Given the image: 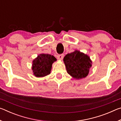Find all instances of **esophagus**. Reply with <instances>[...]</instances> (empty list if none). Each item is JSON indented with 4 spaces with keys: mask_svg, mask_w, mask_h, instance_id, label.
Instances as JSON below:
<instances>
[{
    "mask_svg": "<svg viewBox=\"0 0 121 121\" xmlns=\"http://www.w3.org/2000/svg\"><path fill=\"white\" fill-rule=\"evenodd\" d=\"M63 57H64V54H58V56H57V58H58V59H59V60H62Z\"/></svg>",
    "mask_w": 121,
    "mask_h": 121,
    "instance_id": "esophagus-1",
    "label": "esophagus"
}]
</instances>
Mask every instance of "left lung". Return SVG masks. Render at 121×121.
Masks as SVG:
<instances>
[{"label":"left lung","mask_w":121,"mask_h":121,"mask_svg":"<svg viewBox=\"0 0 121 121\" xmlns=\"http://www.w3.org/2000/svg\"><path fill=\"white\" fill-rule=\"evenodd\" d=\"M63 61L67 73L77 79L86 77L92 67L89 56L77 50L67 54L63 58Z\"/></svg>","instance_id":"left-lung-1"}]
</instances>
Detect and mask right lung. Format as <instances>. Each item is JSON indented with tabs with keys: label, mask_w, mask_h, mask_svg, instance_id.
<instances>
[{
	"label": "right lung",
	"mask_w": 121,
	"mask_h": 121,
	"mask_svg": "<svg viewBox=\"0 0 121 121\" xmlns=\"http://www.w3.org/2000/svg\"><path fill=\"white\" fill-rule=\"evenodd\" d=\"M56 59L52 55L40 54L32 61V70L36 77H42L49 75L52 69V63Z\"/></svg>",
	"instance_id": "right-lung-1"
}]
</instances>
